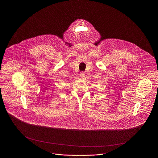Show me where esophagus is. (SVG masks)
I'll use <instances>...</instances> for the list:
<instances>
[{
  "instance_id": "obj_1",
  "label": "esophagus",
  "mask_w": 158,
  "mask_h": 158,
  "mask_svg": "<svg viewBox=\"0 0 158 158\" xmlns=\"http://www.w3.org/2000/svg\"><path fill=\"white\" fill-rule=\"evenodd\" d=\"M80 76H81V77L83 78V77L85 76V72H81V73H80Z\"/></svg>"
}]
</instances>
